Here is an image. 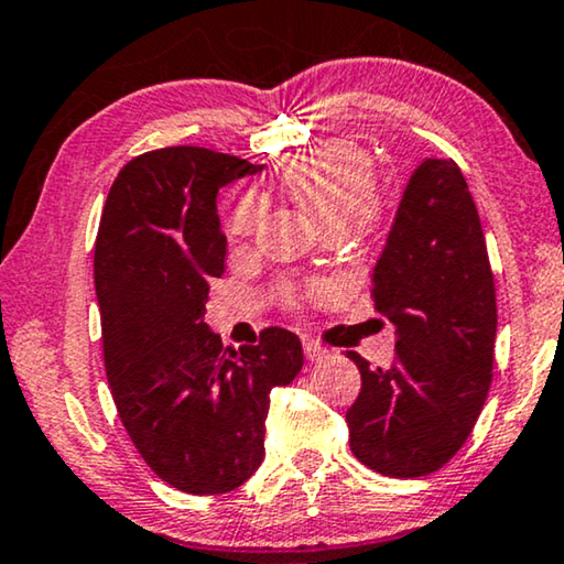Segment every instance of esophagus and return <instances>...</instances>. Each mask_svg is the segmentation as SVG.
<instances>
[{"label":"esophagus","instance_id":"obj_1","mask_svg":"<svg viewBox=\"0 0 564 564\" xmlns=\"http://www.w3.org/2000/svg\"><path fill=\"white\" fill-rule=\"evenodd\" d=\"M302 348H305V358H307V361H321V358L325 356V348L317 346V343H313V340L302 343Z\"/></svg>","mask_w":564,"mask_h":564}]
</instances>
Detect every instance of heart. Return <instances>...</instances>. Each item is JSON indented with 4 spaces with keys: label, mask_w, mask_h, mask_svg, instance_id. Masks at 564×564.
I'll list each match as a JSON object with an SVG mask.
<instances>
[{
    "label": "heart",
    "mask_w": 564,
    "mask_h": 564,
    "mask_svg": "<svg viewBox=\"0 0 564 564\" xmlns=\"http://www.w3.org/2000/svg\"><path fill=\"white\" fill-rule=\"evenodd\" d=\"M282 191L305 210L321 231L361 226L377 206V175L369 154L356 144L336 142L288 162L280 175ZM262 216L257 195H247L236 208L231 228L236 236L251 234Z\"/></svg>",
    "instance_id": "heart-1"
}]
</instances>
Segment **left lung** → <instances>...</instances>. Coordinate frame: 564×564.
I'll list each match as a JSON object with an SVG mask.
<instances>
[{
	"instance_id": "obj_1",
	"label": "left lung",
	"mask_w": 564,
	"mask_h": 564,
	"mask_svg": "<svg viewBox=\"0 0 564 564\" xmlns=\"http://www.w3.org/2000/svg\"><path fill=\"white\" fill-rule=\"evenodd\" d=\"M373 310L397 328L387 369L350 350L361 394L350 451L381 476L435 473L468 440L491 387L496 290L486 236L453 160L414 167L371 272Z\"/></svg>"
}]
</instances>
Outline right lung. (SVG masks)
Returning a JSON list of instances; mask_svg holds the SVG:
<instances>
[{
  "label": "right lung",
  "mask_w": 564,
  "mask_h": 564,
  "mask_svg": "<svg viewBox=\"0 0 564 564\" xmlns=\"http://www.w3.org/2000/svg\"><path fill=\"white\" fill-rule=\"evenodd\" d=\"M264 165L206 147H165L121 167L94 251L104 364L121 424L144 463L177 491L239 488L264 460L269 391L302 369L295 333L224 348L203 321L224 274L216 198Z\"/></svg>",
  "instance_id": "1"
}]
</instances>
